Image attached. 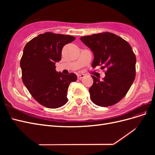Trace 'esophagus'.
<instances>
[{
  "mask_svg": "<svg viewBox=\"0 0 155 155\" xmlns=\"http://www.w3.org/2000/svg\"><path fill=\"white\" fill-rule=\"evenodd\" d=\"M85 76V74H78V79H81L82 78H83Z\"/></svg>",
  "mask_w": 155,
  "mask_h": 155,
  "instance_id": "1",
  "label": "esophagus"
}]
</instances>
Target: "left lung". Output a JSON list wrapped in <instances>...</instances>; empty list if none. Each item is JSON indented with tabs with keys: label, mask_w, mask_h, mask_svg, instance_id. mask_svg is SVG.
Returning a JSON list of instances; mask_svg holds the SVG:
<instances>
[{
	"label": "left lung",
	"mask_w": 155,
	"mask_h": 155,
	"mask_svg": "<svg viewBox=\"0 0 155 155\" xmlns=\"http://www.w3.org/2000/svg\"><path fill=\"white\" fill-rule=\"evenodd\" d=\"M94 55L92 67L107 68L102 81L92 76L91 99L100 107L113 105L127 94L135 79L136 56L130 45L112 33L104 32L81 37Z\"/></svg>",
	"instance_id": "left-lung-1"
}]
</instances>
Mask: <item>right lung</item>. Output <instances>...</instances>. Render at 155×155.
I'll use <instances>...</instances> for the list:
<instances>
[{
	"instance_id": "1",
	"label": "right lung",
	"mask_w": 155,
	"mask_h": 155,
	"mask_svg": "<svg viewBox=\"0 0 155 155\" xmlns=\"http://www.w3.org/2000/svg\"><path fill=\"white\" fill-rule=\"evenodd\" d=\"M75 39L71 35L46 32L25 45L20 63L22 82L41 105L56 109L68 101V86L77 76L58 72L55 64L61 59L63 46Z\"/></svg>"
}]
</instances>
